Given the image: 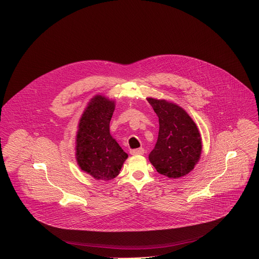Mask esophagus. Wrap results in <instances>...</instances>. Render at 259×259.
Returning a JSON list of instances; mask_svg holds the SVG:
<instances>
[{"instance_id": "1", "label": "esophagus", "mask_w": 259, "mask_h": 259, "mask_svg": "<svg viewBox=\"0 0 259 259\" xmlns=\"http://www.w3.org/2000/svg\"><path fill=\"white\" fill-rule=\"evenodd\" d=\"M130 154H131V155H133V156L143 155V154H144V150L142 149V147H140V149H136V150H132V151H130Z\"/></svg>"}]
</instances>
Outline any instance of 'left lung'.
Segmentation results:
<instances>
[{
	"mask_svg": "<svg viewBox=\"0 0 259 259\" xmlns=\"http://www.w3.org/2000/svg\"><path fill=\"white\" fill-rule=\"evenodd\" d=\"M159 118V135L149 156L156 170L177 179L189 174L202 153V138L190 115L178 104L165 99L146 98Z\"/></svg>",
	"mask_w": 259,
	"mask_h": 259,
	"instance_id": "obj_1",
	"label": "left lung"
}]
</instances>
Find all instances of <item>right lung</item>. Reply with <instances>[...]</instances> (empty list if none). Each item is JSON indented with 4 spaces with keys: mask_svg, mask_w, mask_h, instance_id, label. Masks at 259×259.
Returning a JSON list of instances; mask_svg holds the SVG:
<instances>
[{
    "mask_svg": "<svg viewBox=\"0 0 259 259\" xmlns=\"http://www.w3.org/2000/svg\"><path fill=\"white\" fill-rule=\"evenodd\" d=\"M115 100L95 95L88 102L79 121L76 135V159L82 171L96 180L117 177L128 158L109 133Z\"/></svg>",
    "mask_w": 259,
    "mask_h": 259,
    "instance_id": "right-lung-1",
    "label": "right lung"
}]
</instances>
